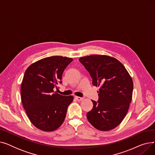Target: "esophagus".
Wrapping results in <instances>:
<instances>
[{
    "label": "esophagus",
    "instance_id": "obj_1",
    "mask_svg": "<svg viewBox=\"0 0 155 155\" xmlns=\"http://www.w3.org/2000/svg\"><path fill=\"white\" fill-rule=\"evenodd\" d=\"M75 99L78 101H82L84 99V97H77H77H75Z\"/></svg>",
    "mask_w": 155,
    "mask_h": 155
}]
</instances>
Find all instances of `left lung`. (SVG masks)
Wrapping results in <instances>:
<instances>
[{
  "label": "left lung",
  "instance_id": "8db88e82",
  "mask_svg": "<svg viewBox=\"0 0 155 155\" xmlns=\"http://www.w3.org/2000/svg\"><path fill=\"white\" fill-rule=\"evenodd\" d=\"M92 78V84L100 87L99 99L93 102L87 117L94 127L109 131L124 119L131 102L133 82L124 65L109 56L94 54L79 58Z\"/></svg>",
  "mask_w": 155,
  "mask_h": 155
}]
</instances>
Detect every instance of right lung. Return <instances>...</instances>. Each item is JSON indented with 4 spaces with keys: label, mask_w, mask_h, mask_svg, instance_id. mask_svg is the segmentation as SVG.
Returning a JSON list of instances; mask_svg holds the SVG:
<instances>
[{
    "label": "right lung",
    "mask_w": 155,
    "mask_h": 155,
    "mask_svg": "<svg viewBox=\"0 0 155 155\" xmlns=\"http://www.w3.org/2000/svg\"><path fill=\"white\" fill-rule=\"evenodd\" d=\"M72 60L60 56L47 57L31 64L24 73L21 88L23 107L32 124L42 131L58 129L73 100L72 95L54 91L61 84L63 73Z\"/></svg>",
    "instance_id": "obj_1"
}]
</instances>
